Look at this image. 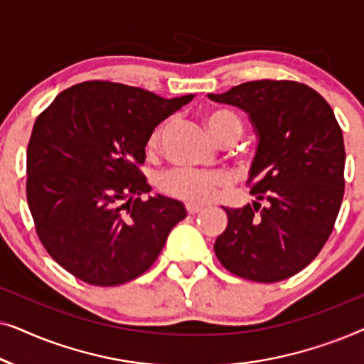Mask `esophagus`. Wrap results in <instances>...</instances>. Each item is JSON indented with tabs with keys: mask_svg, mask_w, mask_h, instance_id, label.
Instances as JSON below:
<instances>
[{
	"mask_svg": "<svg viewBox=\"0 0 364 364\" xmlns=\"http://www.w3.org/2000/svg\"><path fill=\"white\" fill-rule=\"evenodd\" d=\"M202 205H197V203H187L186 205V210H187V213L188 215H196V213H198L202 210Z\"/></svg>",
	"mask_w": 364,
	"mask_h": 364,
	"instance_id": "obj_1",
	"label": "esophagus"
}]
</instances>
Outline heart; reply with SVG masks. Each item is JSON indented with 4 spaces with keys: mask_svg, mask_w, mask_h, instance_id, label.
Instances as JSON below:
<instances>
[{
    "mask_svg": "<svg viewBox=\"0 0 364 364\" xmlns=\"http://www.w3.org/2000/svg\"><path fill=\"white\" fill-rule=\"evenodd\" d=\"M205 124L215 141L232 144L243 134V121L228 109H213L205 114ZM168 129V121L159 124L149 139V149H157ZM232 176L225 171H197L191 167H176L162 173L159 187L168 197L191 203H205L232 186Z\"/></svg>",
    "mask_w": 364,
    "mask_h": 364,
    "instance_id": "1",
    "label": "heart"
}]
</instances>
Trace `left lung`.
Wrapping results in <instances>:
<instances>
[{"label":"left lung","mask_w":364,"mask_h":364,"mask_svg":"<svg viewBox=\"0 0 364 364\" xmlns=\"http://www.w3.org/2000/svg\"><path fill=\"white\" fill-rule=\"evenodd\" d=\"M208 97L243 109L258 136L247 182L258 202L223 208L228 225L213 250L245 280H287L315 260L335 227L345 193L340 124L321 94L296 81L260 79Z\"/></svg>","instance_id":"1"}]
</instances>
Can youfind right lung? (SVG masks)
<instances>
[{"label":"right lung","instance_id":"1","mask_svg":"<svg viewBox=\"0 0 364 364\" xmlns=\"http://www.w3.org/2000/svg\"><path fill=\"white\" fill-rule=\"evenodd\" d=\"M87 81L66 89L34 122L26 198L36 233L64 270L96 287L122 285L156 262L187 217L151 192L141 167L154 129L192 101Z\"/></svg>","mask_w":364,"mask_h":364}]
</instances>
